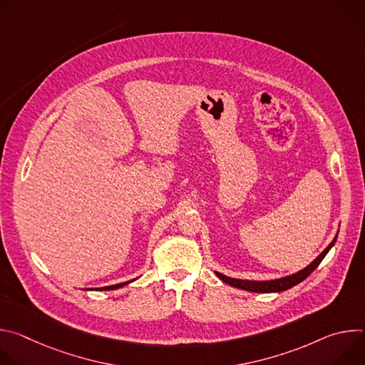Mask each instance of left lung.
Masks as SVG:
<instances>
[{"label": "left lung", "instance_id": "1", "mask_svg": "<svg viewBox=\"0 0 365 365\" xmlns=\"http://www.w3.org/2000/svg\"><path fill=\"white\" fill-rule=\"evenodd\" d=\"M336 238H338V232L335 234V237L329 242V245L314 259V262H312L310 264H307L304 269H302V270H299L296 273L279 277V279H272V280H242V279H234V277L224 276L222 273H218V272H215V274L224 283H227V284H230L232 287H237V289L252 292V293H279V292H284V290L292 289L293 286L299 284L300 282H303L312 272H314L321 264V262L325 258V255L329 252V250L336 242Z\"/></svg>", "mask_w": 365, "mask_h": 365}]
</instances>
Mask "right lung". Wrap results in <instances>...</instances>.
<instances>
[{"mask_svg":"<svg viewBox=\"0 0 365 365\" xmlns=\"http://www.w3.org/2000/svg\"><path fill=\"white\" fill-rule=\"evenodd\" d=\"M134 280H137V279H133V280H130V282H124V283H120V284H114V286H107V287H96V289H86V290H115V289H121V287H124V286H127V284H130V283H133Z\"/></svg>","mask_w":365,"mask_h":365,"instance_id":"add662e5","label":"right lung"}]
</instances>
